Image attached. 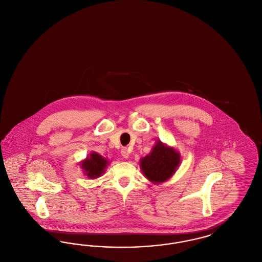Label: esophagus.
I'll return each instance as SVG.
<instances>
[{
  "label": "esophagus",
  "mask_w": 262,
  "mask_h": 262,
  "mask_svg": "<svg viewBox=\"0 0 262 262\" xmlns=\"http://www.w3.org/2000/svg\"><path fill=\"white\" fill-rule=\"evenodd\" d=\"M121 154H122V156L124 157V158H128V156H129V151L128 149H126V148H122L121 150Z\"/></svg>",
  "instance_id": "1"
}]
</instances>
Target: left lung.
Wrapping results in <instances>:
<instances>
[{"label": "left lung", "mask_w": 262, "mask_h": 262, "mask_svg": "<svg viewBox=\"0 0 262 262\" xmlns=\"http://www.w3.org/2000/svg\"><path fill=\"white\" fill-rule=\"evenodd\" d=\"M180 161V154L174 148L167 147L159 141L151 153L141 159L140 167L149 181L158 184L167 181L174 174Z\"/></svg>", "instance_id": "left-lung-1"}]
</instances>
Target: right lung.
Listing matches in <instances>:
<instances>
[{"mask_svg": "<svg viewBox=\"0 0 262 262\" xmlns=\"http://www.w3.org/2000/svg\"><path fill=\"white\" fill-rule=\"evenodd\" d=\"M107 163L108 161L104 157H102L98 153L93 152L90 154V157L81 164V166L88 178L95 179L100 177L104 172Z\"/></svg>", "mask_w": 262, "mask_h": 262, "instance_id": "right-lung-1", "label": "right lung"}]
</instances>
